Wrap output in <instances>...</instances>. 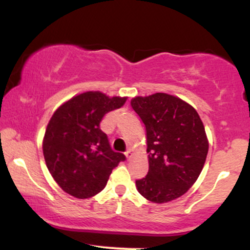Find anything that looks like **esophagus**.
<instances>
[{
  "label": "esophagus",
  "mask_w": 250,
  "mask_h": 250,
  "mask_svg": "<svg viewBox=\"0 0 250 250\" xmlns=\"http://www.w3.org/2000/svg\"><path fill=\"white\" fill-rule=\"evenodd\" d=\"M125 154V156H127V159H130V157L133 156V150H131V149H128Z\"/></svg>",
  "instance_id": "1"
}]
</instances>
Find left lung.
I'll return each instance as SVG.
<instances>
[{"instance_id":"obj_1","label":"left lung","mask_w":250,"mask_h":250,"mask_svg":"<svg viewBox=\"0 0 250 250\" xmlns=\"http://www.w3.org/2000/svg\"><path fill=\"white\" fill-rule=\"evenodd\" d=\"M131 108L146 127L149 170L136 180L139 193L166 203L187 193L205 166L208 140L199 114L179 97L165 93L137 96Z\"/></svg>"}]
</instances>
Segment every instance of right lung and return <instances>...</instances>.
Wrapping results in <instances>:
<instances>
[{
  "label": "right lung",
  "instance_id": "add662e5",
  "mask_svg": "<svg viewBox=\"0 0 250 250\" xmlns=\"http://www.w3.org/2000/svg\"><path fill=\"white\" fill-rule=\"evenodd\" d=\"M127 97L87 91L63 103L51 116L43 155L51 176L65 193L88 199L102 190L125 156L116 153L100 129L103 116L121 108Z\"/></svg>",
  "mask_w": 250,
  "mask_h": 250
}]
</instances>
